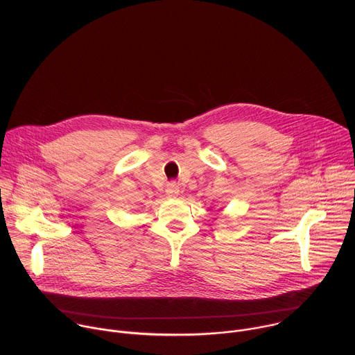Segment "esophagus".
<instances>
[{
	"label": "esophagus",
	"mask_w": 355,
	"mask_h": 355,
	"mask_svg": "<svg viewBox=\"0 0 355 355\" xmlns=\"http://www.w3.org/2000/svg\"><path fill=\"white\" fill-rule=\"evenodd\" d=\"M166 193L168 198H177L180 193V187L175 182L168 184V187L166 188Z\"/></svg>",
	"instance_id": "34e87169"
}]
</instances>
